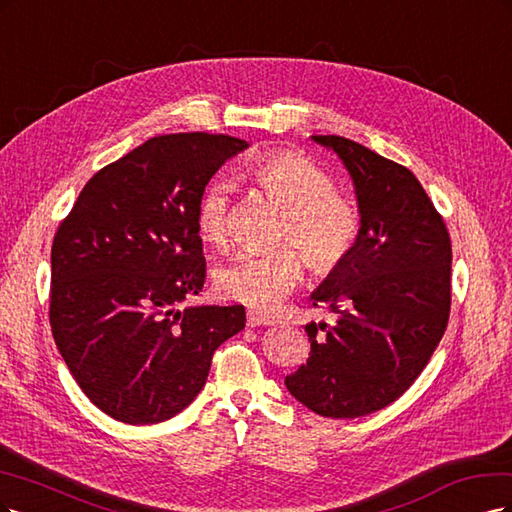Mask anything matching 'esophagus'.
Returning <instances> with one entry per match:
<instances>
[{"mask_svg": "<svg viewBox=\"0 0 512 512\" xmlns=\"http://www.w3.org/2000/svg\"><path fill=\"white\" fill-rule=\"evenodd\" d=\"M246 325H249V327L272 325V319L266 317V315H261V312H257V310H249V312H246Z\"/></svg>", "mask_w": 512, "mask_h": 512, "instance_id": "1", "label": "esophagus"}]
</instances>
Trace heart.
Here are the masks:
<instances>
[{"label":"heart","mask_w":512,"mask_h":512,"mask_svg":"<svg viewBox=\"0 0 512 512\" xmlns=\"http://www.w3.org/2000/svg\"><path fill=\"white\" fill-rule=\"evenodd\" d=\"M246 180L280 208L274 240L283 244L238 255L221 266L214 283L225 298L270 308L298 285L302 257L317 276L338 272L353 257L364 229L361 210L351 197L336 191L332 174L315 161L289 148H276L246 166ZM195 223L204 242L223 249L229 240L225 183L206 187Z\"/></svg>","instance_id":"1"}]
</instances>
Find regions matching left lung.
Segmentation results:
<instances>
[{
	"instance_id": "left-lung-1",
	"label": "left lung",
	"mask_w": 512,
	"mask_h": 512,
	"mask_svg": "<svg viewBox=\"0 0 512 512\" xmlns=\"http://www.w3.org/2000/svg\"><path fill=\"white\" fill-rule=\"evenodd\" d=\"M349 170L364 219L353 257L312 291L336 323H308L310 355L285 385L332 419L370 415L417 381L447 329L451 238L408 168L340 136H312Z\"/></svg>"
}]
</instances>
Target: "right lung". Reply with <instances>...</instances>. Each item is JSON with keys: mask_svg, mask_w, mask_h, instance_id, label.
I'll list each match as a JSON object with an SVG mask.
<instances>
[{"mask_svg": "<svg viewBox=\"0 0 512 512\" xmlns=\"http://www.w3.org/2000/svg\"><path fill=\"white\" fill-rule=\"evenodd\" d=\"M246 146L202 131L146 140L97 172L61 221L51 251L53 338L108 417L172 419L202 391L214 351L244 329V306L178 304L206 280L197 204Z\"/></svg>", "mask_w": 512, "mask_h": 512, "instance_id": "obj_1", "label": "right lung"}]
</instances>
